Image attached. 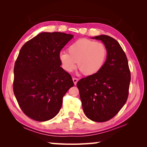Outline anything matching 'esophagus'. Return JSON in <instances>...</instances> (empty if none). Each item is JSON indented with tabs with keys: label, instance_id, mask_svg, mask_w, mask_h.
Returning a JSON list of instances; mask_svg holds the SVG:
<instances>
[{
	"label": "esophagus",
	"instance_id": "34e87169",
	"mask_svg": "<svg viewBox=\"0 0 147 147\" xmlns=\"http://www.w3.org/2000/svg\"><path fill=\"white\" fill-rule=\"evenodd\" d=\"M73 82L74 84V85H76V84H77V82H78V79L76 78H73Z\"/></svg>",
	"mask_w": 147,
	"mask_h": 147
}]
</instances>
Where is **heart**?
<instances>
[{"instance_id": "b5f03b06", "label": "heart", "mask_w": 147, "mask_h": 147, "mask_svg": "<svg viewBox=\"0 0 147 147\" xmlns=\"http://www.w3.org/2000/svg\"><path fill=\"white\" fill-rule=\"evenodd\" d=\"M62 51L59 59L65 71L71 73L77 67L86 75H93L102 68L107 57V49L101 41L88 38L78 39Z\"/></svg>"}]
</instances>
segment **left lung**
Returning a JSON list of instances; mask_svg holds the SVG:
<instances>
[{"mask_svg": "<svg viewBox=\"0 0 147 147\" xmlns=\"http://www.w3.org/2000/svg\"><path fill=\"white\" fill-rule=\"evenodd\" d=\"M93 38L105 45L107 59L98 73L80 79L76 86L87 117L106 122L115 117L127 100L131 74L127 57L117 41L106 35Z\"/></svg>", "mask_w": 147, "mask_h": 147, "instance_id": "1", "label": "left lung"}]
</instances>
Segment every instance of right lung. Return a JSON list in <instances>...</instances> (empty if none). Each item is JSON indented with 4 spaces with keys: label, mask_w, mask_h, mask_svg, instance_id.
<instances>
[{
    "label": "right lung",
    "mask_w": 147,
    "mask_h": 147,
    "mask_svg": "<svg viewBox=\"0 0 147 147\" xmlns=\"http://www.w3.org/2000/svg\"><path fill=\"white\" fill-rule=\"evenodd\" d=\"M73 38L61 32H43L24 43L14 65L13 93L23 113L37 121L54 117L74 83L62 69L59 54Z\"/></svg>",
    "instance_id": "right-lung-1"
}]
</instances>
